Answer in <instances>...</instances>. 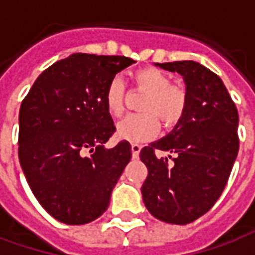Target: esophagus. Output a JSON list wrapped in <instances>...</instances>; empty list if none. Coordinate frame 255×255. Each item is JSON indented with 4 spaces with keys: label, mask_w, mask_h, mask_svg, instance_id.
<instances>
[{
    "label": "esophagus",
    "mask_w": 255,
    "mask_h": 255,
    "mask_svg": "<svg viewBox=\"0 0 255 255\" xmlns=\"http://www.w3.org/2000/svg\"><path fill=\"white\" fill-rule=\"evenodd\" d=\"M140 144L138 143H132L131 144V151H132V157L133 158H138V155H139V151H140Z\"/></svg>",
    "instance_id": "obj_1"
}]
</instances>
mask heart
Segmentation results:
<instances>
[{"mask_svg":"<svg viewBox=\"0 0 255 255\" xmlns=\"http://www.w3.org/2000/svg\"><path fill=\"white\" fill-rule=\"evenodd\" d=\"M133 86L146 91L140 111L117 124V135L129 142H144L158 131V122L164 127L176 126L187 108V91L179 84H172L171 78L157 68H140L132 73ZM106 112L113 117L124 112V86L119 78L109 80L104 93Z\"/></svg>","mask_w":255,"mask_h":255,"instance_id":"heart-1","label":"heart"}]
</instances>
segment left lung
Returning a JSON list of instances; mask_svg holds the SVG:
<instances>
[{
  "label": "left lung",
  "instance_id": "8db88e82",
  "mask_svg": "<svg viewBox=\"0 0 255 255\" xmlns=\"http://www.w3.org/2000/svg\"><path fill=\"white\" fill-rule=\"evenodd\" d=\"M157 65L182 75L187 108L171 133L140 150L149 171L142 197L155 219L190 224L224 191L239 151V116L223 80L206 67L195 61ZM157 151L168 158L157 157Z\"/></svg>",
  "mask_w": 255,
  "mask_h": 255
}]
</instances>
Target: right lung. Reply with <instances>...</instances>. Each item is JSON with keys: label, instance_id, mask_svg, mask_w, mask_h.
Instances as JSON below:
<instances>
[{"label": "right lung", "instance_id": "right-lung-1", "mask_svg": "<svg viewBox=\"0 0 255 255\" xmlns=\"http://www.w3.org/2000/svg\"><path fill=\"white\" fill-rule=\"evenodd\" d=\"M133 63L124 56L75 53L45 69L21 102L20 165L42 208L64 224L98 219L132 157L127 140L104 147L116 131L104 93Z\"/></svg>", "mask_w": 255, "mask_h": 255}]
</instances>
